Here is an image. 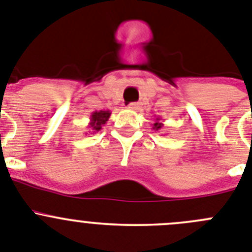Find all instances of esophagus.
I'll list each match as a JSON object with an SVG mask.
<instances>
[{
    "label": "esophagus",
    "instance_id": "1",
    "mask_svg": "<svg viewBox=\"0 0 252 252\" xmlns=\"http://www.w3.org/2000/svg\"><path fill=\"white\" fill-rule=\"evenodd\" d=\"M129 109L131 110H139L140 109V104L139 103H130L128 105Z\"/></svg>",
    "mask_w": 252,
    "mask_h": 252
}]
</instances>
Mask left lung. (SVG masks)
I'll use <instances>...</instances> for the list:
<instances>
[{
    "mask_svg": "<svg viewBox=\"0 0 252 252\" xmlns=\"http://www.w3.org/2000/svg\"><path fill=\"white\" fill-rule=\"evenodd\" d=\"M160 118L158 117L157 119H156V123L153 124V129H156V130H159V129L163 128V123H160Z\"/></svg>",
    "mask_w": 252,
    "mask_h": 252,
    "instance_id": "8db88e82",
    "label": "left lung"
}]
</instances>
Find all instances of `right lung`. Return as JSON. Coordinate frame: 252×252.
<instances>
[{
  "label": "right lung",
  "mask_w": 252,
  "mask_h": 252,
  "mask_svg": "<svg viewBox=\"0 0 252 252\" xmlns=\"http://www.w3.org/2000/svg\"><path fill=\"white\" fill-rule=\"evenodd\" d=\"M110 114L112 113L109 110H95V112H93L92 115H90L89 126H87L88 131H89L90 134L98 133L101 129V126L108 122V119L110 118ZM85 134H88V133H85Z\"/></svg>",
  "instance_id": "add662e5"
}]
</instances>
